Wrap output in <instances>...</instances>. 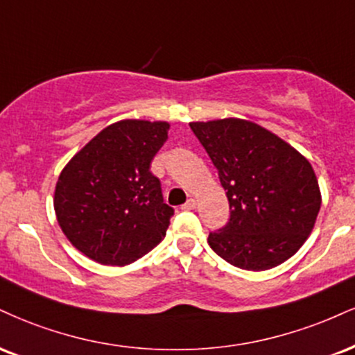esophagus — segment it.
I'll return each instance as SVG.
<instances>
[{
  "label": "esophagus",
  "instance_id": "1",
  "mask_svg": "<svg viewBox=\"0 0 355 355\" xmlns=\"http://www.w3.org/2000/svg\"><path fill=\"white\" fill-rule=\"evenodd\" d=\"M195 208H196V200L189 198L187 200V203L182 207V210H195Z\"/></svg>",
  "mask_w": 355,
  "mask_h": 355
}]
</instances>
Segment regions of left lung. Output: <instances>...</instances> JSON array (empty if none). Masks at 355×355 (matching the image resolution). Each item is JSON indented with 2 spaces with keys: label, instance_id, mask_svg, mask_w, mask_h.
<instances>
[{
  "label": "left lung",
  "instance_id": "obj_1",
  "mask_svg": "<svg viewBox=\"0 0 355 355\" xmlns=\"http://www.w3.org/2000/svg\"><path fill=\"white\" fill-rule=\"evenodd\" d=\"M218 170L230 221L208 245L233 266L271 270L313 232L321 190L313 165L283 139L245 119L190 122Z\"/></svg>",
  "mask_w": 355,
  "mask_h": 355
}]
</instances>
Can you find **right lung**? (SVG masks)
Instances as JSON below:
<instances>
[{
    "label": "right lung",
    "mask_w": 355,
    "mask_h": 355,
    "mask_svg": "<svg viewBox=\"0 0 355 355\" xmlns=\"http://www.w3.org/2000/svg\"><path fill=\"white\" fill-rule=\"evenodd\" d=\"M168 129L162 121L110 123L62 168L54 190L55 218L87 258L125 266L165 238L173 208L164 203L150 164Z\"/></svg>",
    "instance_id": "right-lung-1"
}]
</instances>
